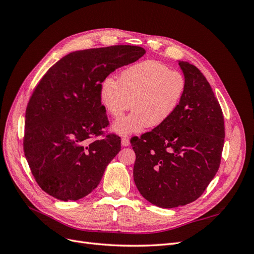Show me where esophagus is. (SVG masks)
<instances>
[{
  "instance_id": "1",
  "label": "esophagus",
  "mask_w": 254,
  "mask_h": 254,
  "mask_svg": "<svg viewBox=\"0 0 254 254\" xmlns=\"http://www.w3.org/2000/svg\"><path fill=\"white\" fill-rule=\"evenodd\" d=\"M129 145H130L129 137L123 136V137H122V146H124V147H127V146H129Z\"/></svg>"
}]
</instances>
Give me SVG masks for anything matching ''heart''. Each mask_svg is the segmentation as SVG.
<instances>
[{
	"label": "heart",
	"instance_id": "obj_1",
	"mask_svg": "<svg viewBox=\"0 0 254 254\" xmlns=\"http://www.w3.org/2000/svg\"><path fill=\"white\" fill-rule=\"evenodd\" d=\"M187 90L182 73L156 60H145L123 71L119 81L106 78L101 86V102L111 117L112 125L121 135L140 133L147 127H159L172 118Z\"/></svg>",
	"mask_w": 254,
	"mask_h": 254
}]
</instances>
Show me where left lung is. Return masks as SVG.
I'll return each mask as SVG.
<instances>
[{
    "label": "left lung",
    "mask_w": 254,
    "mask_h": 254,
    "mask_svg": "<svg viewBox=\"0 0 254 254\" xmlns=\"http://www.w3.org/2000/svg\"><path fill=\"white\" fill-rule=\"evenodd\" d=\"M187 90L165 124L131 139L133 179L141 195L165 209L202 195L216 175L225 141L220 105L203 74L179 61Z\"/></svg>",
    "instance_id": "obj_1"
}]
</instances>
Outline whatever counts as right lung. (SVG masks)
Returning a JSON list of instances; mask_svg holds the SVG:
<instances>
[{
  "label": "right lung",
  "instance_id": "right-lung-1",
  "mask_svg": "<svg viewBox=\"0 0 254 254\" xmlns=\"http://www.w3.org/2000/svg\"><path fill=\"white\" fill-rule=\"evenodd\" d=\"M133 45L76 51L54 64L38 83L25 113V158L39 187L59 200H78L101 182L121 150L115 134L88 142L108 126L101 86L117 68L140 59Z\"/></svg>",
  "mask_w": 254,
  "mask_h": 254
}]
</instances>
